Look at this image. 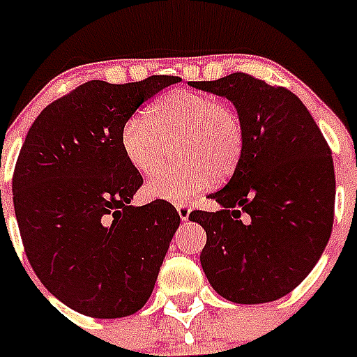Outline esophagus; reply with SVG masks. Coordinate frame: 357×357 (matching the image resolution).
<instances>
[{
	"instance_id": "1",
	"label": "esophagus",
	"mask_w": 357,
	"mask_h": 357,
	"mask_svg": "<svg viewBox=\"0 0 357 357\" xmlns=\"http://www.w3.org/2000/svg\"><path fill=\"white\" fill-rule=\"evenodd\" d=\"M176 209H178V215L181 220H189V215H190V206L187 202H181V204H176Z\"/></svg>"
}]
</instances>
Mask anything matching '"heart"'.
I'll list each match as a JSON object with an SVG mask.
<instances>
[{
  "instance_id": "heart-1",
  "label": "heart",
  "mask_w": 357,
  "mask_h": 357,
  "mask_svg": "<svg viewBox=\"0 0 357 357\" xmlns=\"http://www.w3.org/2000/svg\"><path fill=\"white\" fill-rule=\"evenodd\" d=\"M176 142L183 162L159 169L146 183L151 198L181 202L204 192L237 170L244 151L241 119L220 98L172 91L146 113L131 114L122 128V150L139 174H151Z\"/></svg>"
}]
</instances>
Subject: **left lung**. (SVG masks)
I'll list each match as a JSON object with an SVG mask.
<instances>
[{"label": "left lung", "instance_id": "left-lung-1", "mask_svg": "<svg viewBox=\"0 0 357 357\" xmlns=\"http://www.w3.org/2000/svg\"><path fill=\"white\" fill-rule=\"evenodd\" d=\"M190 86L228 98L244 129V151L218 211H192L206 229L202 268L235 304L291 293L313 271L332 235L335 174L326 139L305 105L283 86L235 72Z\"/></svg>", "mask_w": 357, "mask_h": 357}]
</instances>
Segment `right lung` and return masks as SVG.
<instances>
[{"mask_svg": "<svg viewBox=\"0 0 357 357\" xmlns=\"http://www.w3.org/2000/svg\"><path fill=\"white\" fill-rule=\"evenodd\" d=\"M179 81H89L50 103L27 131L13 176L25 255L42 285L83 315H133L153 291L179 215L167 200L131 206L142 176L123 153L122 128Z\"/></svg>", "mask_w": 357, "mask_h": 357, "instance_id": "add662e5", "label": "right lung"}]
</instances>
